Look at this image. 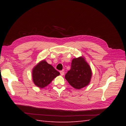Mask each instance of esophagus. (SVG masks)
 <instances>
[{
    "label": "esophagus",
    "instance_id": "34e87169",
    "mask_svg": "<svg viewBox=\"0 0 126 126\" xmlns=\"http://www.w3.org/2000/svg\"><path fill=\"white\" fill-rule=\"evenodd\" d=\"M60 74L62 76H63L64 75V72L63 71H60Z\"/></svg>",
    "mask_w": 126,
    "mask_h": 126
}]
</instances>
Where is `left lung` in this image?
Returning <instances> with one entry per match:
<instances>
[{"instance_id": "left-lung-1", "label": "left lung", "mask_w": 126, "mask_h": 126, "mask_svg": "<svg viewBox=\"0 0 126 126\" xmlns=\"http://www.w3.org/2000/svg\"><path fill=\"white\" fill-rule=\"evenodd\" d=\"M92 74L89 64L81 57L73 59L70 70L65 74V78L72 87L80 89L89 83Z\"/></svg>"}]
</instances>
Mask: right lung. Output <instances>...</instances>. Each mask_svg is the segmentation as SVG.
<instances>
[{
	"label": "right lung",
	"mask_w": 126,
	"mask_h": 126,
	"mask_svg": "<svg viewBox=\"0 0 126 126\" xmlns=\"http://www.w3.org/2000/svg\"><path fill=\"white\" fill-rule=\"evenodd\" d=\"M59 75L60 73L51 65L45 61H42L33 69V81L37 87L43 88L49 84Z\"/></svg>",
	"instance_id": "right-lung-1"
}]
</instances>
